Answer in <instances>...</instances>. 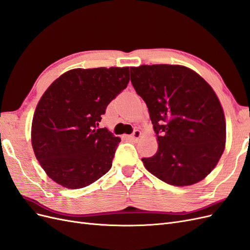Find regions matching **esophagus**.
<instances>
[{"mask_svg":"<svg viewBox=\"0 0 250 250\" xmlns=\"http://www.w3.org/2000/svg\"><path fill=\"white\" fill-rule=\"evenodd\" d=\"M141 137V131L140 130H134L130 135H129V139L132 141H138L139 138Z\"/></svg>","mask_w":250,"mask_h":250,"instance_id":"esophagus-1","label":"esophagus"}]
</instances>
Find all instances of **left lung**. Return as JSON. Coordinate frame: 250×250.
<instances>
[{
	"instance_id": "obj_1",
	"label": "left lung",
	"mask_w": 250,
	"mask_h": 250,
	"mask_svg": "<svg viewBox=\"0 0 250 250\" xmlns=\"http://www.w3.org/2000/svg\"><path fill=\"white\" fill-rule=\"evenodd\" d=\"M130 80L147 105L158 143L153 156L142 158L146 169L172 186L202 180L225 147L224 112L213 88L176 64L130 67Z\"/></svg>"
}]
</instances>
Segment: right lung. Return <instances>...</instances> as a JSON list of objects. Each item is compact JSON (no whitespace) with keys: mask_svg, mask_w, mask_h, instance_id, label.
Masks as SVG:
<instances>
[{"mask_svg":"<svg viewBox=\"0 0 250 250\" xmlns=\"http://www.w3.org/2000/svg\"><path fill=\"white\" fill-rule=\"evenodd\" d=\"M128 82L129 67L75 69L44 92L33 116L32 147L55 183L80 188L109 171L121 140L98 126Z\"/></svg>","mask_w":250,"mask_h":250,"instance_id":"obj_1","label":"right lung"}]
</instances>
